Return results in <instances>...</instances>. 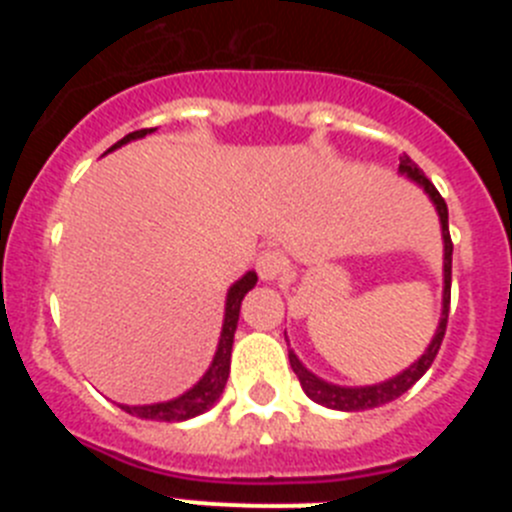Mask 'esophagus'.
Here are the masks:
<instances>
[{"label": "esophagus", "instance_id": "esophagus-1", "mask_svg": "<svg viewBox=\"0 0 512 512\" xmlns=\"http://www.w3.org/2000/svg\"><path fill=\"white\" fill-rule=\"evenodd\" d=\"M256 271L264 282H274V279L282 277L284 271V256L277 248H266L256 256Z\"/></svg>", "mask_w": 512, "mask_h": 512}]
</instances>
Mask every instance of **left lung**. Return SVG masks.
<instances>
[{
  "instance_id": "1",
  "label": "left lung",
  "mask_w": 512,
  "mask_h": 512,
  "mask_svg": "<svg viewBox=\"0 0 512 512\" xmlns=\"http://www.w3.org/2000/svg\"><path fill=\"white\" fill-rule=\"evenodd\" d=\"M400 176L410 179V182L418 184L425 194H428V200L433 202L438 212V223H441V238H443V295H441V318H438L436 333H433L431 343L425 348L423 354L408 366V369H402L400 374L395 377L384 379V382L377 384H364V387H343V384H333L328 379L318 377V374H312L297 354L289 348V364H292V372L297 374L300 379L302 390L305 395L310 397L312 402H318L323 408L330 410H343V413H356V410H372L379 408V405H387V402L397 400L402 392H408L420 377H423L428 369H431L433 359H436L438 348H441L443 333H446V320H449V302H451V253H454V246H451V235H449V207L443 202V197L438 194V189L433 187L428 179H425L423 171L418 169L413 158L400 156ZM287 338V336H284ZM289 346V341H287Z\"/></svg>"
}]
</instances>
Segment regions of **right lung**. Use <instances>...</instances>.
<instances>
[{"mask_svg":"<svg viewBox=\"0 0 512 512\" xmlns=\"http://www.w3.org/2000/svg\"><path fill=\"white\" fill-rule=\"evenodd\" d=\"M156 128L148 130H135V133L125 135L122 140H117L115 148L125 146L130 140H140L151 135ZM107 151V153H110ZM259 277H256V271H246L238 282L230 284L228 295H225V315H223V330H220V341H217V351L212 356V364L202 379L197 384H192L184 395L174 397V400L166 402H151V405H120L125 413L135 415L140 420H161V423H182V420L197 418V415L207 413V410L220 400L225 390V382H228L230 374V351H233V336L235 328H238V315H241V302L243 297L256 287Z\"/></svg>","mask_w":512,"mask_h":512,"instance_id":"obj_1","label":"right lung"}]
</instances>
